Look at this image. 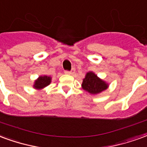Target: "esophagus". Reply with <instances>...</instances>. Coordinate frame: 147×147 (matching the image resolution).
<instances>
[{"mask_svg":"<svg viewBox=\"0 0 147 147\" xmlns=\"http://www.w3.org/2000/svg\"><path fill=\"white\" fill-rule=\"evenodd\" d=\"M65 74L67 75H72L74 74V71H73V70L72 71H65Z\"/></svg>","mask_w":147,"mask_h":147,"instance_id":"1","label":"esophagus"}]
</instances>
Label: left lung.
<instances>
[{
    "mask_svg": "<svg viewBox=\"0 0 147 147\" xmlns=\"http://www.w3.org/2000/svg\"><path fill=\"white\" fill-rule=\"evenodd\" d=\"M108 87L107 82L98 78L92 71L87 73L81 84V88L91 95H98L107 89Z\"/></svg>",
    "mask_w": 147,
    "mask_h": 147,
    "instance_id": "8db88e82",
    "label": "left lung"
}]
</instances>
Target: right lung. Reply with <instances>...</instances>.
<instances>
[{
	"label": "right lung",
	"instance_id": "obj_1",
	"mask_svg": "<svg viewBox=\"0 0 147 147\" xmlns=\"http://www.w3.org/2000/svg\"><path fill=\"white\" fill-rule=\"evenodd\" d=\"M51 82V77L47 75H41L39 76L37 79L34 81V88L37 90H40L45 88V87L49 86Z\"/></svg>",
	"mask_w": 147,
	"mask_h": 147
}]
</instances>
